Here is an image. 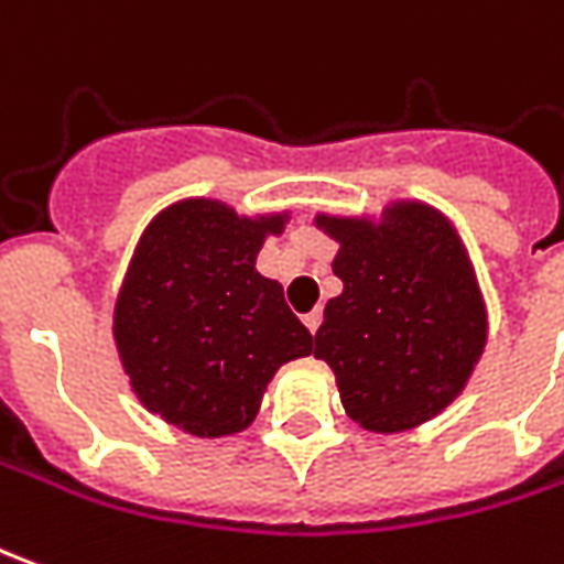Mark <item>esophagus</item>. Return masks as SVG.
Masks as SVG:
<instances>
[{
    "label": "esophagus",
    "mask_w": 564,
    "mask_h": 564,
    "mask_svg": "<svg viewBox=\"0 0 564 564\" xmlns=\"http://www.w3.org/2000/svg\"><path fill=\"white\" fill-rule=\"evenodd\" d=\"M302 324L308 327V333H317V327H321V308H314V312H308L305 317H302Z\"/></svg>",
    "instance_id": "obj_1"
}]
</instances>
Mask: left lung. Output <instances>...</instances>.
Returning a JSON list of instances; mask_svg holds the SVG:
<instances>
[{
  "mask_svg": "<svg viewBox=\"0 0 564 564\" xmlns=\"http://www.w3.org/2000/svg\"><path fill=\"white\" fill-rule=\"evenodd\" d=\"M339 243L314 358L330 364L346 413L370 432L423 426L457 398L488 343L469 252L444 213L401 200L370 218L317 216Z\"/></svg>",
  "mask_w": 564,
  "mask_h": 564,
  "instance_id": "8db88e82",
  "label": "left lung"
}]
</instances>
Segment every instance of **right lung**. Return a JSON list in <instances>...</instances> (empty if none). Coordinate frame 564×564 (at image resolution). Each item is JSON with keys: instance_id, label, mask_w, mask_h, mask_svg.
Wrapping results in <instances>:
<instances>
[{"instance_id": "right-lung-1", "label": "right lung", "mask_w": 564, "mask_h": 564, "mask_svg": "<svg viewBox=\"0 0 564 564\" xmlns=\"http://www.w3.org/2000/svg\"><path fill=\"white\" fill-rule=\"evenodd\" d=\"M286 213L237 216L191 197L166 206L138 240L113 308V339L135 398L197 438L243 432L268 382L312 355V333L256 271Z\"/></svg>"}]
</instances>
